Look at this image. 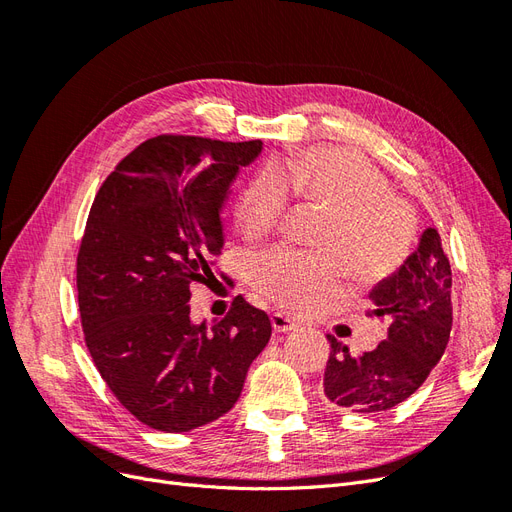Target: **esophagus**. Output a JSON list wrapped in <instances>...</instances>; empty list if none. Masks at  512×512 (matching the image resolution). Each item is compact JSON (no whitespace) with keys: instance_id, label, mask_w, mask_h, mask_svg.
Returning a JSON list of instances; mask_svg holds the SVG:
<instances>
[{"instance_id":"obj_1","label":"esophagus","mask_w":512,"mask_h":512,"mask_svg":"<svg viewBox=\"0 0 512 512\" xmlns=\"http://www.w3.org/2000/svg\"><path fill=\"white\" fill-rule=\"evenodd\" d=\"M271 324H273L275 333H290V331L297 329V322H294L292 318H288L286 314H280V312H275L271 316Z\"/></svg>"}]
</instances>
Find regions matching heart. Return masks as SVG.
<instances>
[{
  "label": "heart",
  "mask_w": 512,
  "mask_h": 512,
  "mask_svg": "<svg viewBox=\"0 0 512 512\" xmlns=\"http://www.w3.org/2000/svg\"><path fill=\"white\" fill-rule=\"evenodd\" d=\"M290 188L307 203L331 211V220L314 243L320 256L275 250L256 260L252 284L260 297L309 316L342 290L340 259L356 280L376 282L406 258L414 235L412 211L359 153L318 147L260 166L245 181L235 205L247 237H267L280 226Z\"/></svg>",
  "instance_id": "b5f03b06"
}]
</instances>
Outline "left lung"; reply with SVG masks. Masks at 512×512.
Masks as SVG:
<instances>
[{"mask_svg":"<svg viewBox=\"0 0 512 512\" xmlns=\"http://www.w3.org/2000/svg\"><path fill=\"white\" fill-rule=\"evenodd\" d=\"M451 265L436 228H427L416 250L391 277L369 292V316L389 318L384 342L359 356L327 335L331 354L322 393L333 406L376 414L416 393L438 365L453 327Z\"/></svg>","mask_w":512,"mask_h":512,"instance_id":"1","label":"left lung"}]
</instances>
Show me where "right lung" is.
<instances>
[{
    "mask_svg": "<svg viewBox=\"0 0 512 512\" xmlns=\"http://www.w3.org/2000/svg\"><path fill=\"white\" fill-rule=\"evenodd\" d=\"M260 149L262 141L149 138L91 205L76 256L85 344L119 404L151 429L183 433L224 416L271 337L269 316L241 294L211 329L190 320L188 303L192 284H220V211Z\"/></svg>",
    "mask_w": 512,
    "mask_h": 512,
    "instance_id": "1",
    "label": "right lung"
}]
</instances>
